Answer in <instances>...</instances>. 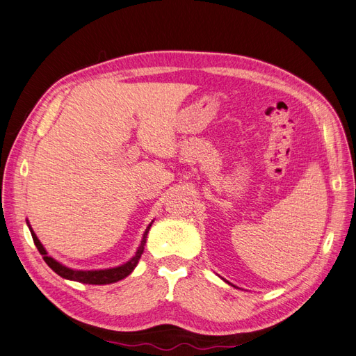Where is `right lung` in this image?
Listing matches in <instances>:
<instances>
[{
	"label": "right lung",
	"mask_w": 356,
	"mask_h": 356,
	"mask_svg": "<svg viewBox=\"0 0 356 356\" xmlns=\"http://www.w3.org/2000/svg\"><path fill=\"white\" fill-rule=\"evenodd\" d=\"M26 223H28L29 231H31V236H33V240L35 243L38 252L42 253V257L46 261L47 266L52 268L56 274H59L60 277L68 279V280H74V282H80V283H88V285H107V283H115L118 280L125 279L127 276H129L131 273H133V270L136 268V266L138 264V259L141 258V255H143L147 232H149V229L152 227V223H154V220H152L149 223V227L146 228L145 234H143V240H141L140 246H138V249L136 252V255L131 258L128 262L122 264V266H119V267L106 268V270H73V268H68V267L63 266V264L58 262L56 259H54L52 257L47 255L46 249L43 248L42 243H40V240L37 238L35 232L33 231V228H31V225H29L28 220H26Z\"/></svg>",
	"instance_id": "obj_1"
}]
</instances>
